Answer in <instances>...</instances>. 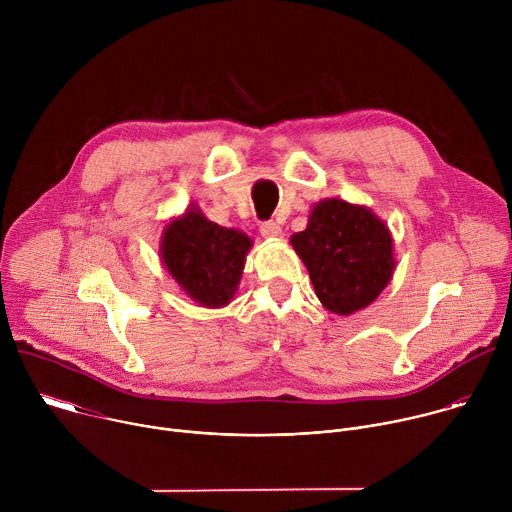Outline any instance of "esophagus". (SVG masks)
<instances>
[{
    "label": "esophagus",
    "mask_w": 512,
    "mask_h": 512,
    "mask_svg": "<svg viewBox=\"0 0 512 512\" xmlns=\"http://www.w3.org/2000/svg\"><path fill=\"white\" fill-rule=\"evenodd\" d=\"M259 231H261V235H263L265 239H281V235H283V229H281L277 223H273V221L263 223Z\"/></svg>",
    "instance_id": "obj_1"
}]
</instances>
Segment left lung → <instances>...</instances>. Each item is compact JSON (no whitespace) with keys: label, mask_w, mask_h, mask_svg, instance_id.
<instances>
[{"label":"left lung","mask_w":512,"mask_h":512,"mask_svg":"<svg viewBox=\"0 0 512 512\" xmlns=\"http://www.w3.org/2000/svg\"><path fill=\"white\" fill-rule=\"evenodd\" d=\"M291 247L304 261L322 306L350 316L371 306L395 273V245L385 221L362 204L342 198L316 202L308 227Z\"/></svg>","instance_id":"8db88e82"}]
</instances>
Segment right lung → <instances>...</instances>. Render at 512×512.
I'll return each instance as SVG.
<instances>
[{
	"mask_svg": "<svg viewBox=\"0 0 512 512\" xmlns=\"http://www.w3.org/2000/svg\"><path fill=\"white\" fill-rule=\"evenodd\" d=\"M253 241L237 229L216 225L194 202L166 223L160 257L184 294L202 308L233 302Z\"/></svg>",
	"mask_w": 512,
	"mask_h": 512,
	"instance_id": "1",
	"label": "right lung"
}]
</instances>
